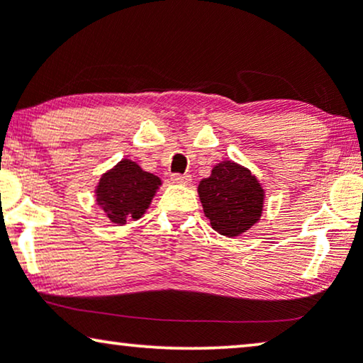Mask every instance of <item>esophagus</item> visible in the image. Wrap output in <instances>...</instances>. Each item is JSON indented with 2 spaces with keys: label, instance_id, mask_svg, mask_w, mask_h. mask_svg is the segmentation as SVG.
<instances>
[{
  "label": "esophagus",
  "instance_id": "esophagus-1",
  "mask_svg": "<svg viewBox=\"0 0 363 363\" xmlns=\"http://www.w3.org/2000/svg\"><path fill=\"white\" fill-rule=\"evenodd\" d=\"M173 183H180V185H188L191 182V177L188 173H173L172 175Z\"/></svg>",
  "mask_w": 363,
  "mask_h": 363
}]
</instances>
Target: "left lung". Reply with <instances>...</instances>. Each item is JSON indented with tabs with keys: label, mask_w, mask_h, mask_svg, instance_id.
I'll return each mask as SVG.
<instances>
[{
	"label": "left lung",
	"mask_w": 363,
	"mask_h": 363,
	"mask_svg": "<svg viewBox=\"0 0 363 363\" xmlns=\"http://www.w3.org/2000/svg\"><path fill=\"white\" fill-rule=\"evenodd\" d=\"M203 211L213 230L223 236H238L259 220L264 193L250 170L233 162H221L211 177L198 186Z\"/></svg>",
	"instance_id": "left-lung-1"
}]
</instances>
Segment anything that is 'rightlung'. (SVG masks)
I'll use <instances>...</instances> for the list:
<instances>
[{"instance_id":"add662e5","label":"right lung","mask_w":363,"mask_h":363,"mask_svg":"<svg viewBox=\"0 0 363 363\" xmlns=\"http://www.w3.org/2000/svg\"><path fill=\"white\" fill-rule=\"evenodd\" d=\"M158 185L160 178L143 172L135 162L122 160L99 182L97 203L112 223L125 225L145 213Z\"/></svg>"}]
</instances>
